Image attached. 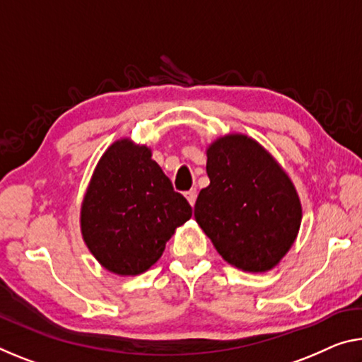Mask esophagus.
<instances>
[{"mask_svg":"<svg viewBox=\"0 0 362 362\" xmlns=\"http://www.w3.org/2000/svg\"><path fill=\"white\" fill-rule=\"evenodd\" d=\"M197 197H198L197 188H192V190L185 192V198L188 199V203H190L192 206H194V202H197Z\"/></svg>","mask_w":362,"mask_h":362,"instance_id":"1","label":"esophagus"}]
</instances>
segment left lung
<instances>
[{
    "label": "left lung",
    "mask_w": 362,
    "mask_h": 362,
    "mask_svg": "<svg viewBox=\"0 0 362 362\" xmlns=\"http://www.w3.org/2000/svg\"><path fill=\"white\" fill-rule=\"evenodd\" d=\"M209 185L198 194L194 219L217 253L248 272L277 266L301 226L293 183L259 143L227 135L208 148Z\"/></svg>",
    "instance_id": "8db88e82"
}]
</instances>
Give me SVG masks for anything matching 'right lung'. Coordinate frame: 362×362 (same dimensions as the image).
Segmentation results:
<instances>
[{"mask_svg": "<svg viewBox=\"0 0 362 362\" xmlns=\"http://www.w3.org/2000/svg\"><path fill=\"white\" fill-rule=\"evenodd\" d=\"M192 217L146 146L124 139L103 154L85 193L80 227L88 250L107 271L136 275L150 269L175 228Z\"/></svg>", "mask_w": 362, "mask_h": 362, "instance_id": "obj_1", "label": "right lung"}]
</instances>
